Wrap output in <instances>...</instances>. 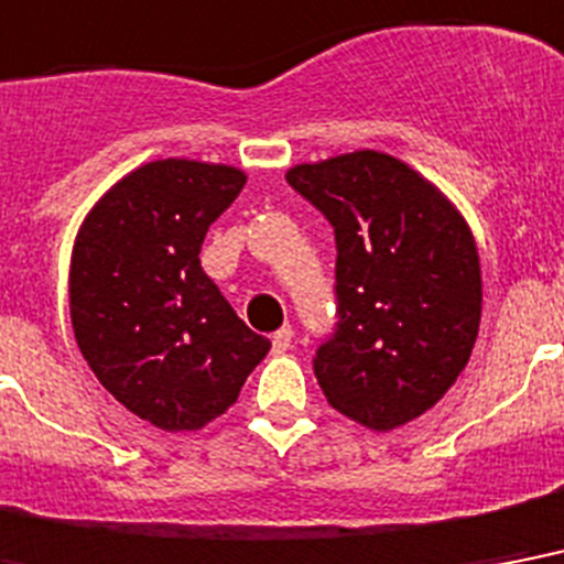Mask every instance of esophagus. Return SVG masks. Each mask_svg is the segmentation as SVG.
<instances>
[{
  "label": "esophagus",
  "instance_id": "obj_1",
  "mask_svg": "<svg viewBox=\"0 0 564 564\" xmlns=\"http://www.w3.org/2000/svg\"><path fill=\"white\" fill-rule=\"evenodd\" d=\"M291 335H294V332H291V326H282V329L273 335V352H276V356H282V352L291 350Z\"/></svg>",
  "mask_w": 564,
  "mask_h": 564
}]
</instances>
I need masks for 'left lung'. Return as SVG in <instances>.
<instances>
[{"label":"left lung","instance_id":"1","mask_svg":"<svg viewBox=\"0 0 564 564\" xmlns=\"http://www.w3.org/2000/svg\"><path fill=\"white\" fill-rule=\"evenodd\" d=\"M335 232V329L314 377L332 409L377 432L421 417L470 359L482 312L474 235L423 176L361 150L288 170Z\"/></svg>","mask_w":564,"mask_h":564}]
</instances>
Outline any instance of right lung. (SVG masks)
<instances>
[{
    "mask_svg": "<svg viewBox=\"0 0 564 564\" xmlns=\"http://www.w3.org/2000/svg\"><path fill=\"white\" fill-rule=\"evenodd\" d=\"M241 170L164 159L87 214L69 268L78 350L117 403L167 432L199 430L238 400L270 350L199 264Z\"/></svg>",
    "mask_w": 564,
    "mask_h": 564,
    "instance_id": "1",
    "label": "right lung"
}]
</instances>
